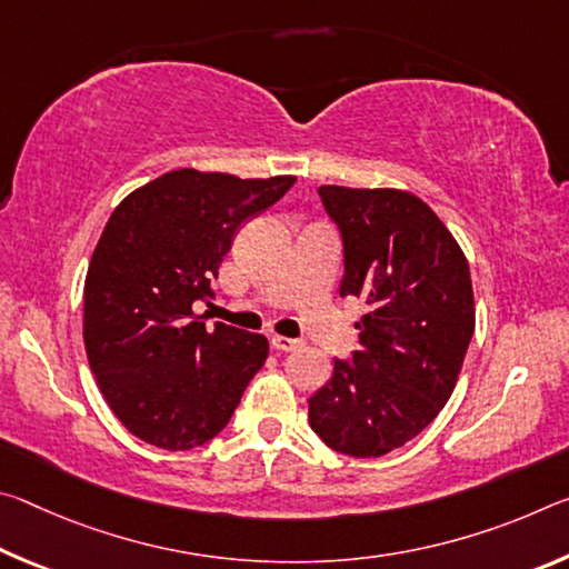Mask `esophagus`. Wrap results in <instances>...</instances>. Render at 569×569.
Masks as SVG:
<instances>
[{
    "label": "esophagus",
    "instance_id": "34e87169",
    "mask_svg": "<svg viewBox=\"0 0 569 569\" xmlns=\"http://www.w3.org/2000/svg\"><path fill=\"white\" fill-rule=\"evenodd\" d=\"M271 346L276 351H296L301 349V341L298 339H288V336H271Z\"/></svg>",
    "mask_w": 569,
    "mask_h": 569
}]
</instances>
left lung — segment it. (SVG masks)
<instances>
[{
  "label": "left lung",
  "mask_w": 569,
  "mask_h": 569,
  "mask_svg": "<svg viewBox=\"0 0 569 569\" xmlns=\"http://www.w3.org/2000/svg\"><path fill=\"white\" fill-rule=\"evenodd\" d=\"M343 243L341 298L356 296L359 349L308 399L333 451L383 457L421 435L457 387L475 333L469 263L423 200L403 190L321 186Z\"/></svg>",
  "instance_id": "8db88e82"
}]
</instances>
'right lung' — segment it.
Wrapping results in <instances>:
<instances>
[{
    "label": "right lung",
    "instance_id": "1",
    "mask_svg": "<svg viewBox=\"0 0 569 569\" xmlns=\"http://www.w3.org/2000/svg\"><path fill=\"white\" fill-rule=\"evenodd\" d=\"M293 176L240 180L170 170L114 208L84 278V349L122 427L186 451L226 429L268 356L261 333L198 316L238 228L278 203Z\"/></svg>",
    "mask_w": 569,
    "mask_h": 569
}]
</instances>
